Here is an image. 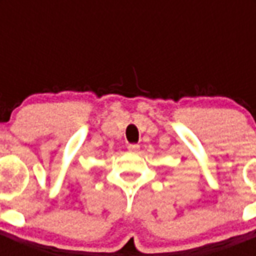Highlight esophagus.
Instances as JSON below:
<instances>
[{"instance_id": "1", "label": "esophagus", "mask_w": 256, "mask_h": 256, "mask_svg": "<svg viewBox=\"0 0 256 256\" xmlns=\"http://www.w3.org/2000/svg\"><path fill=\"white\" fill-rule=\"evenodd\" d=\"M128 150L132 151V152H137V151L140 150V144H128Z\"/></svg>"}]
</instances>
